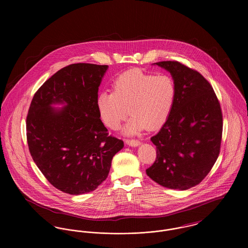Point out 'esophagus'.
<instances>
[{
	"mask_svg": "<svg viewBox=\"0 0 248 248\" xmlns=\"http://www.w3.org/2000/svg\"><path fill=\"white\" fill-rule=\"evenodd\" d=\"M126 143H127L129 146H132V147H137V146L140 145V141L138 140H127Z\"/></svg>",
	"mask_w": 248,
	"mask_h": 248,
	"instance_id": "obj_1",
	"label": "esophagus"
}]
</instances>
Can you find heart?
Wrapping results in <instances>:
<instances>
[{
    "label": "heart",
    "instance_id": "heart-1",
    "mask_svg": "<svg viewBox=\"0 0 248 248\" xmlns=\"http://www.w3.org/2000/svg\"><path fill=\"white\" fill-rule=\"evenodd\" d=\"M112 93L103 92L96 98L100 118L108 128L118 129L132 116L128 133L160 128L169 118L177 98V85L168 74L155 75L132 69L112 82ZM130 112H128V108Z\"/></svg>",
    "mask_w": 248,
    "mask_h": 248
}]
</instances>
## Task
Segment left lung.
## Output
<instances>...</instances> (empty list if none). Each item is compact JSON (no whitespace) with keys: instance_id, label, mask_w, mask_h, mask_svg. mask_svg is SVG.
Listing matches in <instances>:
<instances>
[{"instance_id":"1","label":"left lung","mask_w":248,"mask_h":248,"mask_svg":"<svg viewBox=\"0 0 248 248\" xmlns=\"http://www.w3.org/2000/svg\"><path fill=\"white\" fill-rule=\"evenodd\" d=\"M177 85L172 112L152 137L156 159L146 174L168 189H188L208 175L220 152L223 116L209 82L178 61H161Z\"/></svg>"}]
</instances>
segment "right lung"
I'll list each match as a JSON object with an SVG mask.
<instances>
[{"label": "right lung", "instance_id": "add662e5", "mask_svg": "<svg viewBox=\"0 0 248 248\" xmlns=\"http://www.w3.org/2000/svg\"><path fill=\"white\" fill-rule=\"evenodd\" d=\"M107 65L71 64L36 91L26 119L29 151L55 188L72 195L96 189L106 179L124 141L108 135L96 107ZM66 103L57 111L50 104Z\"/></svg>", "mask_w": 248, "mask_h": 248}]
</instances>
